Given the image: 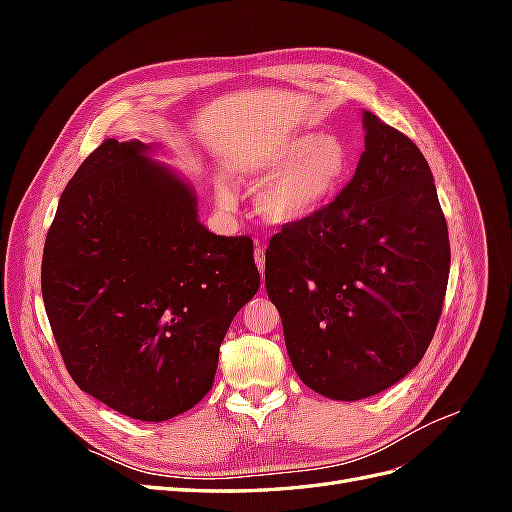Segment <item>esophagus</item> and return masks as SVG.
<instances>
[{
    "label": "esophagus",
    "instance_id": "1",
    "mask_svg": "<svg viewBox=\"0 0 512 512\" xmlns=\"http://www.w3.org/2000/svg\"><path fill=\"white\" fill-rule=\"evenodd\" d=\"M254 260H256L258 271L260 273L265 271V247H262L258 241H256V250H254Z\"/></svg>",
    "mask_w": 512,
    "mask_h": 512
}]
</instances>
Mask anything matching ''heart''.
Returning <instances> with one entry per match:
<instances>
[{
    "label": "heart",
    "instance_id": "heart-1",
    "mask_svg": "<svg viewBox=\"0 0 512 512\" xmlns=\"http://www.w3.org/2000/svg\"><path fill=\"white\" fill-rule=\"evenodd\" d=\"M245 175L260 185L258 205L265 218L280 224L314 218L344 192L354 175V151L335 134L303 132L273 143L245 164ZM220 205H235V190L218 181Z\"/></svg>",
    "mask_w": 512,
    "mask_h": 512
}]
</instances>
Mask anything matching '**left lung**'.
Listing matches in <instances>:
<instances>
[{"mask_svg": "<svg viewBox=\"0 0 512 512\" xmlns=\"http://www.w3.org/2000/svg\"><path fill=\"white\" fill-rule=\"evenodd\" d=\"M363 130L352 181L314 218L282 226L265 265L294 371L337 401L378 395L421 363L451 269L425 156L374 113Z\"/></svg>", "mask_w": 512, "mask_h": 512, "instance_id": "1", "label": "left lung"}]
</instances>
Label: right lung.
<instances>
[{
  "label": "right lung",
  "mask_w": 512,
  "mask_h": 512,
  "mask_svg": "<svg viewBox=\"0 0 512 512\" xmlns=\"http://www.w3.org/2000/svg\"><path fill=\"white\" fill-rule=\"evenodd\" d=\"M156 153L115 138L89 153L42 254L46 316L72 380L147 423L209 393L230 322L260 286L252 239L200 224L194 188Z\"/></svg>",
  "instance_id": "obj_1"
}]
</instances>
